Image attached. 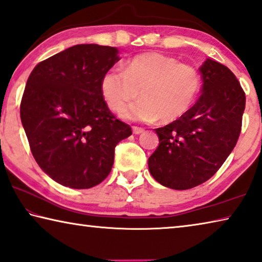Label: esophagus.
Returning <instances> with one entry per match:
<instances>
[{
  "mask_svg": "<svg viewBox=\"0 0 262 262\" xmlns=\"http://www.w3.org/2000/svg\"><path fill=\"white\" fill-rule=\"evenodd\" d=\"M145 130L143 127H139V126H132V132H134L135 135H140L143 134Z\"/></svg>",
  "mask_w": 262,
  "mask_h": 262,
  "instance_id": "1",
  "label": "esophagus"
}]
</instances>
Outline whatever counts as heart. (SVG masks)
I'll return each mask as SVG.
<instances>
[{
    "mask_svg": "<svg viewBox=\"0 0 262 262\" xmlns=\"http://www.w3.org/2000/svg\"><path fill=\"white\" fill-rule=\"evenodd\" d=\"M201 78L191 66L160 53H144L128 60L125 68L114 67L102 76L101 93L110 109L118 110L140 93L143 96L121 110V116L169 123L191 108Z\"/></svg>",
    "mask_w": 262,
    "mask_h": 262,
    "instance_id": "heart-1",
    "label": "heart"
}]
</instances>
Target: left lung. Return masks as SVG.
I'll return each mask as SVG.
<instances>
[{"label": "left lung", "mask_w": 262, "mask_h": 262, "mask_svg": "<svg viewBox=\"0 0 262 262\" xmlns=\"http://www.w3.org/2000/svg\"><path fill=\"white\" fill-rule=\"evenodd\" d=\"M203 84L194 106L177 121L156 128L159 146L148 158L156 181L186 190L212 177L232 152L242 130L245 93L228 67L207 59Z\"/></svg>", "instance_id": "left-lung-1"}]
</instances>
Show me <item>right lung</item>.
I'll return each mask as SVG.
<instances>
[{"instance_id":"right-lung-1","label":"right lung","mask_w":262,"mask_h":262,"mask_svg":"<svg viewBox=\"0 0 262 262\" xmlns=\"http://www.w3.org/2000/svg\"><path fill=\"white\" fill-rule=\"evenodd\" d=\"M116 47L74 45L33 68L20 102V121L40 168L55 182L88 189L108 177L115 147L132 135L111 114L102 76L119 59Z\"/></svg>"}]
</instances>
